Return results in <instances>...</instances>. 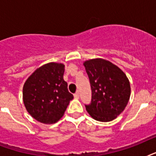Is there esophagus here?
Listing matches in <instances>:
<instances>
[{
	"mask_svg": "<svg viewBox=\"0 0 156 156\" xmlns=\"http://www.w3.org/2000/svg\"><path fill=\"white\" fill-rule=\"evenodd\" d=\"M73 96H74V98H75V99H78V98H79V93L76 92L75 94L73 95Z\"/></svg>",
	"mask_w": 156,
	"mask_h": 156,
	"instance_id": "obj_1",
	"label": "esophagus"
}]
</instances>
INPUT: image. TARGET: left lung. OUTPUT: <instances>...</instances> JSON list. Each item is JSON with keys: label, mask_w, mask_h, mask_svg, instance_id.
<instances>
[{"label": "left lung", "mask_w": 156, "mask_h": 156, "mask_svg": "<svg viewBox=\"0 0 156 156\" xmlns=\"http://www.w3.org/2000/svg\"><path fill=\"white\" fill-rule=\"evenodd\" d=\"M90 80L91 101L85 105L90 116L108 122L124 111L130 97V84L126 73L108 61L91 59L83 63Z\"/></svg>", "instance_id": "1"}]
</instances>
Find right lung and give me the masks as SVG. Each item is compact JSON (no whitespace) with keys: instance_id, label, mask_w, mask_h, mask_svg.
<instances>
[{"instance_id":"1","label":"right lung","mask_w":156,"mask_h":156,"mask_svg":"<svg viewBox=\"0 0 156 156\" xmlns=\"http://www.w3.org/2000/svg\"><path fill=\"white\" fill-rule=\"evenodd\" d=\"M64 71L63 64L50 62L38 68L24 83L26 109L41 123L52 124L60 120L73 100L63 78Z\"/></svg>"}]
</instances>
